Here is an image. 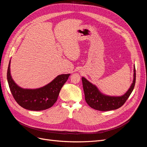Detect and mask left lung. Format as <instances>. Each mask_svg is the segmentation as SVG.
<instances>
[{"mask_svg":"<svg viewBox=\"0 0 147 147\" xmlns=\"http://www.w3.org/2000/svg\"><path fill=\"white\" fill-rule=\"evenodd\" d=\"M136 68L134 69V80L128 91L121 96H106L101 93L94 84L82 77L85 100L91 108L99 111H109L119 109L125 103L132 92L136 83Z\"/></svg>","mask_w":147,"mask_h":147,"instance_id":"8db88e82","label":"left lung"}]
</instances>
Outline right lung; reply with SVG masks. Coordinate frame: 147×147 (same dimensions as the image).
<instances>
[{"instance_id":"add662e5","label":"right lung","mask_w":147,"mask_h":147,"mask_svg":"<svg viewBox=\"0 0 147 147\" xmlns=\"http://www.w3.org/2000/svg\"><path fill=\"white\" fill-rule=\"evenodd\" d=\"M10 61L7 70V80L15 100L22 107L32 111L46 110L55 104L59 92L70 74H62L56 77L45 86L38 89H23L13 81L10 74Z\"/></svg>"}]
</instances>
